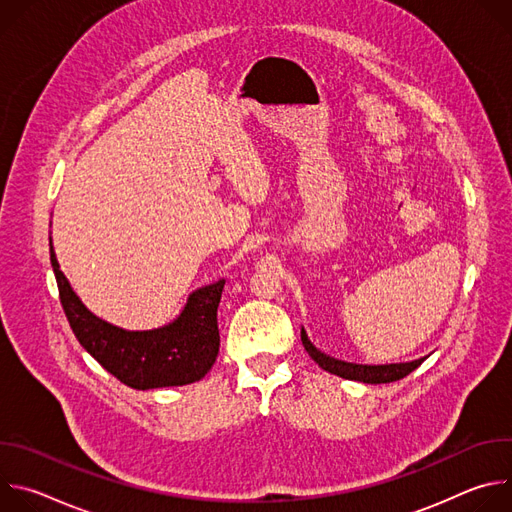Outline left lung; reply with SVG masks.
Listing matches in <instances>:
<instances>
[{"mask_svg":"<svg viewBox=\"0 0 512 512\" xmlns=\"http://www.w3.org/2000/svg\"><path fill=\"white\" fill-rule=\"evenodd\" d=\"M302 344L306 352L318 362V367L324 371L348 379V381H360V383H369V385H383V383H393L403 377H407L411 371H415L423 358L411 360V362H399V364H356V362H344L336 360L332 356H326L320 352L308 338L306 330L302 328Z\"/></svg>","mask_w":512,"mask_h":512,"instance_id":"1","label":"left lung"}]
</instances>
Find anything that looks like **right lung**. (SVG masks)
<instances>
[{"label": "right lung", "instance_id": "right-lung-1", "mask_svg": "<svg viewBox=\"0 0 512 512\" xmlns=\"http://www.w3.org/2000/svg\"><path fill=\"white\" fill-rule=\"evenodd\" d=\"M52 265L60 302L68 324L83 348L113 377L131 389L182 387L200 381L216 360L218 336L216 310L225 279L204 285L192 294L180 318L154 330H123L95 316L75 294L56 255Z\"/></svg>", "mask_w": 512, "mask_h": 512}]
</instances>
